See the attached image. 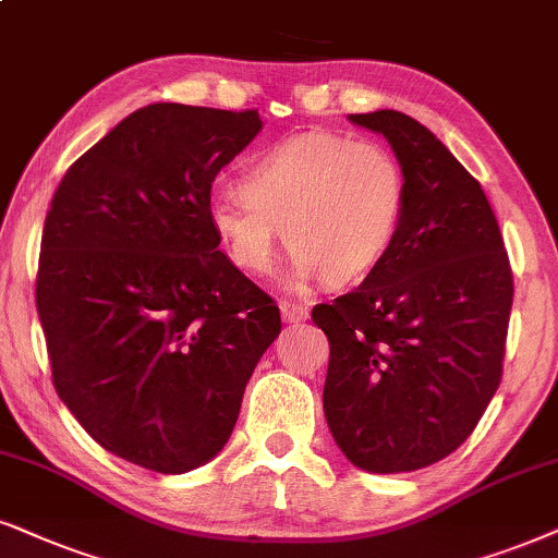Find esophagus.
Wrapping results in <instances>:
<instances>
[{
    "mask_svg": "<svg viewBox=\"0 0 558 558\" xmlns=\"http://www.w3.org/2000/svg\"><path fill=\"white\" fill-rule=\"evenodd\" d=\"M280 316H283L286 324H301V322L308 319V308L301 306V303L283 301V303H280Z\"/></svg>",
    "mask_w": 558,
    "mask_h": 558,
    "instance_id": "1",
    "label": "esophagus"
}]
</instances>
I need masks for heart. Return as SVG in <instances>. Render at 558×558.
Here are the masks:
<instances>
[{"instance_id":"b5f03b06","label":"heart","mask_w":558,"mask_h":558,"mask_svg":"<svg viewBox=\"0 0 558 558\" xmlns=\"http://www.w3.org/2000/svg\"><path fill=\"white\" fill-rule=\"evenodd\" d=\"M404 172L389 149L344 133L291 136L246 167L242 195L208 203L231 263L267 275L283 242L295 252L291 278L344 286L368 275L399 231Z\"/></svg>"}]
</instances>
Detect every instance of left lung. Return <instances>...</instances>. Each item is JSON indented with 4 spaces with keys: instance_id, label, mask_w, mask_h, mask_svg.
<instances>
[{
    "instance_id": "1",
    "label": "left lung",
    "mask_w": 558,
    "mask_h": 558,
    "mask_svg": "<svg viewBox=\"0 0 558 558\" xmlns=\"http://www.w3.org/2000/svg\"><path fill=\"white\" fill-rule=\"evenodd\" d=\"M404 172V210L355 291L312 312L329 340L324 417L350 463L417 471L474 433L502 378L512 272L484 190L399 110L348 116Z\"/></svg>"
}]
</instances>
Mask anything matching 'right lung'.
<instances>
[{
    "label": "right lung",
    "instance_id": "right-lung-1",
    "mask_svg": "<svg viewBox=\"0 0 558 558\" xmlns=\"http://www.w3.org/2000/svg\"><path fill=\"white\" fill-rule=\"evenodd\" d=\"M257 110L146 105L69 167L40 242L35 306L53 386L105 450L157 474L221 453L280 312L218 250L216 174Z\"/></svg>",
    "mask_w": 558,
    "mask_h": 558
}]
</instances>
